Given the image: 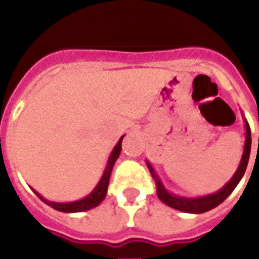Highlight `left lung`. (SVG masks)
<instances>
[{
  "label": "left lung",
  "instance_id": "obj_1",
  "mask_svg": "<svg viewBox=\"0 0 259 259\" xmlns=\"http://www.w3.org/2000/svg\"><path fill=\"white\" fill-rule=\"evenodd\" d=\"M243 122H245V146H243V153H242V158L238 169L233 175V177L222 187L219 191L213 193H208V195H203V196H195V197H187V196H179L175 193L169 192L165 188V185L162 184L161 179L157 175L153 165L146 160V165L149 168L152 176H153L156 184H157V196L158 199L166 204L170 208L179 209L183 212L188 213H203L207 212L209 209L215 208L218 205L223 203V201L230 196V193L233 192L238 183L241 181L247 168V162H249L250 150H251V132H250L249 122L246 121V118L243 117Z\"/></svg>",
  "mask_w": 259,
  "mask_h": 259
}]
</instances>
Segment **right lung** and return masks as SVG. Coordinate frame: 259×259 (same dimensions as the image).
Listing matches in <instances>:
<instances>
[{"label":"right lung","mask_w":259,"mask_h":259,"mask_svg":"<svg viewBox=\"0 0 259 259\" xmlns=\"http://www.w3.org/2000/svg\"><path fill=\"white\" fill-rule=\"evenodd\" d=\"M125 136H122L119 138V141L115 144V146L111 150V153L109 156V160H107V164H106L105 172L102 175L101 180L98 181V184L95 185V188L91 191V192L84 196L83 199H79V200L75 201H66V203H58V201H51L47 200L46 197H42L37 191H34L32 189L37 197L41 201H44L47 205H50L56 211H60V212H83V211H89V209L94 208V207H97L102 203V200L106 197V193H107V187H109V180H110V175H111V170H113V166L117 161V158L119 157V154H121V149H122V140H123Z\"/></svg>","instance_id":"1"}]
</instances>
